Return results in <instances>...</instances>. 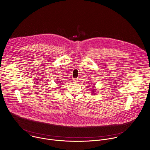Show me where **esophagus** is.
Here are the masks:
<instances>
[{
    "label": "esophagus",
    "instance_id": "obj_1",
    "mask_svg": "<svg viewBox=\"0 0 150 150\" xmlns=\"http://www.w3.org/2000/svg\"><path fill=\"white\" fill-rule=\"evenodd\" d=\"M74 82H75V83H77L78 82V80L77 79H74V81H73Z\"/></svg>",
    "mask_w": 150,
    "mask_h": 150
}]
</instances>
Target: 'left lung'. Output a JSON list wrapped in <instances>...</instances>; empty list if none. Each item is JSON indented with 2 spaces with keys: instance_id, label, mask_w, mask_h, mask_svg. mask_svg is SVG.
I'll return each mask as SVG.
<instances>
[{
  "instance_id": "obj_1",
  "label": "left lung",
  "mask_w": 150,
  "mask_h": 150,
  "mask_svg": "<svg viewBox=\"0 0 150 150\" xmlns=\"http://www.w3.org/2000/svg\"><path fill=\"white\" fill-rule=\"evenodd\" d=\"M92 95H95L96 94V93H95V92H96V90L95 89V88H93V89H92Z\"/></svg>"
}]
</instances>
